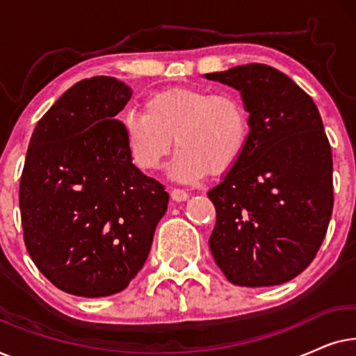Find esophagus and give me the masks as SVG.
<instances>
[{"label": "esophagus", "mask_w": 356, "mask_h": 356, "mask_svg": "<svg viewBox=\"0 0 356 356\" xmlns=\"http://www.w3.org/2000/svg\"><path fill=\"white\" fill-rule=\"evenodd\" d=\"M170 196H172L173 201L181 202V201H186V199L189 197V194L186 191H183V189L175 188V189H172V193H170Z\"/></svg>", "instance_id": "esophagus-1"}]
</instances>
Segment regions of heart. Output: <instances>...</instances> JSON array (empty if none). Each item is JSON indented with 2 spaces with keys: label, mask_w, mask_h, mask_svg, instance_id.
<instances>
[{
  "label": "heart",
  "mask_w": 356,
  "mask_h": 356,
  "mask_svg": "<svg viewBox=\"0 0 356 356\" xmlns=\"http://www.w3.org/2000/svg\"><path fill=\"white\" fill-rule=\"evenodd\" d=\"M123 129L143 170H157L175 138L178 150L168 165L170 178L194 183L207 170L222 173L236 163L248 143L250 116L233 92L178 87L149 97L145 111H128Z\"/></svg>",
  "instance_id": "b5f03b06"
}]
</instances>
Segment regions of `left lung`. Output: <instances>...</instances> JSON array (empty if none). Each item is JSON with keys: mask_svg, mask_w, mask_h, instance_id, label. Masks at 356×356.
Returning a JSON list of instances; mask_svg holds the SVG:
<instances>
[{"mask_svg": "<svg viewBox=\"0 0 356 356\" xmlns=\"http://www.w3.org/2000/svg\"><path fill=\"white\" fill-rule=\"evenodd\" d=\"M204 77L236 89L250 113L241 157L207 193L217 212L209 248L232 284H285L314 259L332 216V152L318 106L259 63Z\"/></svg>", "mask_w": 356, "mask_h": 356, "instance_id": "1", "label": "left lung"}]
</instances>
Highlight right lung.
<instances>
[{"label":"right lung","mask_w":356,"mask_h":356,"mask_svg":"<svg viewBox=\"0 0 356 356\" xmlns=\"http://www.w3.org/2000/svg\"><path fill=\"white\" fill-rule=\"evenodd\" d=\"M133 92L110 76L79 81L38 121L21 184L26 248L66 293L99 298L138 275L168 193L133 163L116 115Z\"/></svg>","instance_id":"obj_1"}]
</instances>
